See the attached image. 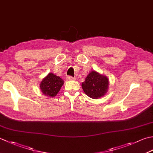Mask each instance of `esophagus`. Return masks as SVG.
Listing matches in <instances>:
<instances>
[{
	"instance_id": "obj_1",
	"label": "esophagus",
	"mask_w": 153,
	"mask_h": 153,
	"mask_svg": "<svg viewBox=\"0 0 153 153\" xmlns=\"http://www.w3.org/2000/svg\"><path fill=\"white\" fill-rule=\"evenodd\" d=\"M74 77H73L72 76H67L66 77V79L67 80H68V81H70V80H74Z\"/></svg>"
}]
</instances>
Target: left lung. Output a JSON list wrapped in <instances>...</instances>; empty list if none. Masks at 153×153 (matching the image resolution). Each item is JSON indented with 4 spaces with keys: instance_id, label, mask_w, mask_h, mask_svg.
<instances>
[{
    "instance_id": "8db88e82",
    "label": "left lung",
    "mask_w": 153,
    "mask_h": 153,
    "mask_svg": "<svg viewBox=\"0 0 153 153\" xmlns=\"http://www.w3.org/2000/svg\"><path fill=\"white\" fill-rule=\"evenodd\" d=\"M82 87L88 96L92 99H98L104 96L108 91L109 79L107 76L91 71L82 83Z\"/></svg>"
}]
</instances>
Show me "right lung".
Here are the masks:
<instances>
[{
    "label": "right lung",
    "instance_id": "add662e5",
    "mask_svg": "<svg viewBox=\"0 0 153 153\" xmlns=\"http://www.w3.org/2000/svg\"><path fill=\"white\" fill-rule=\"evenodd\" d=\"M64 83V80L59 76L49 73L41 82L40 88L44 95L53 97L58 94Z\"/></svg>",
    "mask_w": 153,
    "mask_h": 153
}]
</instances>
